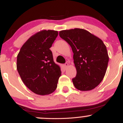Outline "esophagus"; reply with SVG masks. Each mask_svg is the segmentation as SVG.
<instances>
[{"instance_id": "esophagus-1", "label": "esophagus", "mask_w": 123, "mask_h": 123, "mask_svg": "<svg viewBox=\"0 0 123 123\" xmlns=\"http://www.w3.org/2000/svg\"><path fill=\"white\" fill-rule=\"evenodd\" d=\"M64 65L65 68L67 69L68 68V66H69V64H68V63H65L64 65Z\"/></svg>"}]
</instances>
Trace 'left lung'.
I'll list each match as a JSON object with an SVG mask.
<instances>
[{
    "instance_id": "1",
    "label": "left lung",
    "mask_w": 123,
    "mask_h": 123,
    "mask_svg": "<svg viewBox=\"0 0 123 123\" xmlns=\"http://www.w3.org/2000/svg\"><path fill=\"white\" fill-rule=\"evenodd\" d=\"M60 37L70 45L77 74L72 79L80 91H90L102 81L106 72L109 55L101 39L80 28L61 31Z\"/></svg>"
}]
</instances>
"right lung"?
Returning a JSON list of instances; mask_svg holds the SVG:
<instances>
[{
    "instance_id": "obj_1",
    "label": "right lung",
    "mask_w": 123,
    "mask_h": 123,
    "mask_svg": "<svg viewBox=\"0 0 123 123\" xmlns=\"http://www.w3.org/2000/svg\"><path fill=\"white\" fill-rule=\"evenodd\" d=\"M58 35L57 31L42 30L22 45L17 59V69L25 85L33 92L44 95L53 93L61 75L50 50Z\"/></svg>"
}]
</instances>
